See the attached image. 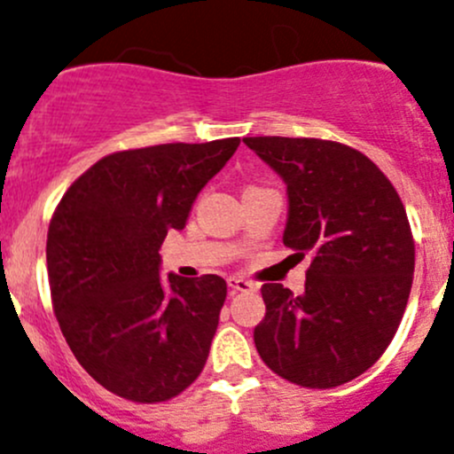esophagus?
<instances>
[{
	"instance_id": "34e87169",
	"label": "esophagus",
	"mask_w": 454,
	"mask_h": 454,
	"mask_svg": "<svg viewBox=\"0 0 454 454\" xmlns=\"http://www.w3.org/2000/svg\"><path fill=\"white\" fill-rule=\"evenodd\" d=\"M227 284H229V288H231V291H240V293H245V291H255V284L249 282V279L229 278Z\"/></svg>"
}]
</instances>
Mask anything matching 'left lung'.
I'll list each match as a JSON object with an SVG mask.
<instances>
[{"instance_id":"8db88e82","label":"left lung","mask_w":454,"mask_h":454,"mask_svg":"<svg viewBox=\"0 0 454 454\" xmlns=\"http://www.w3.org/2000/svg\"><path fill=\"white\" fill-rule=\"evenodd\" d=\"M284 179V245L312 255L306 291L264 284L254 340L278 376L308 389L354 380L398 330L415 269L404 205L372 159L315 137H245Z\"/></svg>"}]
</instances>
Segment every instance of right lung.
Here are the masks:
<instances>
[{
  "instance_id": "1",
  "label": "right lung",
  "mask_w": 454,
  "mask_h": 454,
  "mask_svg": "<svg viewBox=\"0 0 454 454\" xmlns=\"http://www.w3.org/2000/svg\"><path fill=\"white\" fill-rule=\"evenodd\" d=\"M240 139L159 144L102 157L60 199L48 229L54 315L85 372L120 398L166 402L203 372L225 279L159 278L168 231L184 229Z\"/></svg>"
}]
</instances>
